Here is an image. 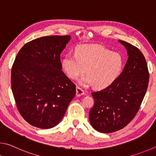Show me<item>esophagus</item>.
Segmentation results:
<instances>
[{
    "label": "esophagus",
    "instance_id": "esophagus-1",
    "mask_svg": "<svg viewBox=\"0 0 156 156\" xmlns=\"http://www.w3.org/2000/svg\"><path fill=\"white\" fill-rule=\"evenodd\" d=\"M84 90L82 89V88L79 87H76V96L77 97H80V96L84 95Z\"/></svg>",
    "mask_w": 156,
    "mask_h": 156
}]
</instances>
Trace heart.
I'll use <instances>...</instances> for the list:
<instances>
[{
    "label": "heart",
    "mask_w": 156,
    "mask_h": 156,
    "mask_svg": "<svg viewBox=\"0 0 156 156\" xmlns=\"http://www.w3.org/2000/svg\"><path fill=\"white\" fill-rule=\"evenodd\" d=\"M61 65L69 78L77 80L85 72L87 75L80 80L82 85L94 84L96 88L103 89L120 75L123 59L120 54L112 52L100 45L83 44L76 48L74 55L65 56Z\"/></svg>",
    "instance_id": "1"
}]
</instances>
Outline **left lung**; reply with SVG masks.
Wrapping results in <instances>:
<instances>
[{"label": "left lung", "instance_id": "left-lung-1", "mask_svg": "<svg viewBox=\"0 0 156 156\" xmlns=\"http://www.w3.org/2000/svg\"><path fill=\"white\" fill-rule=\"evenodd\" d=\"M119 42L128 55L123 72L110 85L91 93L95 102L89 111V121L101 133L123 129L135 117L149 84V70L143 53L126 41Z\"/></svg>", "mask_w": 156, "mask_h": 156}]
</instances>
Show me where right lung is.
<instances>
[{"label": "right lung", "instance_id": "right-lung-1", "mask_svg": "<svg viewBox=\"0 0 156 156\" xmlns=\"http://www.w3.org/2000/svg\"><path fill=\"white\" fill-rule=\"evenodd\" d=\"M70 35L46 36L28 42L17 55L11 84L20 114L31 126L49 129L60 122L76 93L62 71L61 53Z\"/></svg>", "mask_w": 156, "mask_h": 156}]
</instances>
